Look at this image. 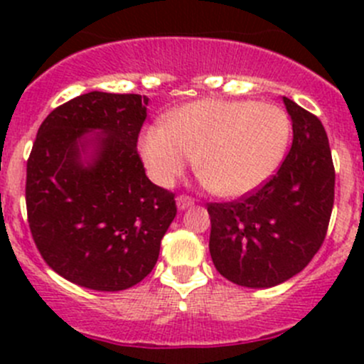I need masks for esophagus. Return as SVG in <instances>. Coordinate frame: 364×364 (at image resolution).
Here are the masks:
<instances>
[{
  "mask_svg": "<svg viewBox=\"0 0 364 364\" xmlns=\"http://www.w3.org/2000/svg\"><path fill=\"white\" fill-rule=\"evenodd\" d=\"M176 204H178V209H179V211H183V209H186V208H190V205L196 204V200H193L192 197L179 196L178 199H176Z\"/></svg>",
  "mask_w": 364,
  "mask_h": 364,
  "instance_id": "obj_1",
  "label": "esophagus"
}]
</instances>
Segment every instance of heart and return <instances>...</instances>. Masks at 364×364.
Here are the masks:
<instances>
[{"label": "heart", "instance_id": "obj_1", "mask_svg": "<svg viewBox=\"0 0 364 364\" xmlns=\"http://www.w3.org/2000/svg\"><path fill=\"white\" fill-rule=\"evenodd\" d=\"M291 139V119L274 104L204 98L165 116L139 142L142 164L156 185L168 186L190 161L220 197L248 196L277 172Z\"/></svg>", "mask_w": 364, "mask_h": 364}]
</instances>
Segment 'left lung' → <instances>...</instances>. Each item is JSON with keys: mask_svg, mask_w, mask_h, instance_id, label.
I'll list each match as a JSON object with an SVG mask.
<instances>
[{"mask_svg": "<svg viewBox=\"0 0 364 364\" xmlns=\"http://www.w3.org/2000/svg\"><path fill=\"white\" fill-rule=\"evenodd\" d=\"M292 146L277 174L236 203L208 204L209 253L232 284L269 289L303 271L326 237L335 167L321 119L284 97Z\"/></svg>", "mask_w": 364, "mask_h": 364, "instance_id": "left-lung-1", "label": "left lung"}]
</instances>
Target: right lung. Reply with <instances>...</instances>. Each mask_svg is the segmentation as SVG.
<instances>
[{"label": "right lung", "mask_w": 364, "mask_h": 364, "mask_svg": "<svg viewBox=\"0 0 364 364\" xmlns=\"http://www.w3.org/2000/svg\"><path fill=\"white\" fill-rule=\"evenodd\" d=\"M148 97L91 91L40 124L26 208L43 260L72 284L116 292L144 280L176 216L137 153Z\"/></svg>", "instance_id": "right-lung-1"}]
</instances>
